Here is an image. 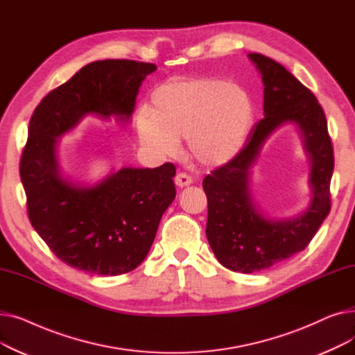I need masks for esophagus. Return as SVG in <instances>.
<instances>
[{
  "label": "esophagus",
  "mask_w": 355,
  "mask_h": 355,
  "mask_svg": "<svg viewBox=\"0 0 355 355\" xmlns=\"http://www.w3.org/2000/svg\"><path fill=\"white\" fill-rule=\"evenodd\" d=\"M174 181H175V185L177 187H187V185H190L191 182H193V178L189 175V174H185V173H178L177 175H175V178H174Z\"/></svg>",
  "instance_id": "1"
}]
</instances>
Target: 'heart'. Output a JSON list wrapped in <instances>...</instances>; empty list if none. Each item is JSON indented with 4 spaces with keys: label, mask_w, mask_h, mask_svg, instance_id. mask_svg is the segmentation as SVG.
I'll list each match as a JSON object with an SVG mask.
<instances>
[{
    "label": "heart",
    "mask_w": 355,
    "mask_h": 355,
    "mask_svg": "<svg viewBox=\"0 0 355 355\" xmlns=\"http://www.w3.org/2000/svg\"><path fill=\"white\" fill-rule=\"evenodd\" d=\"M253 119L248 93L207 76L173 78L157 86L149 112H141V141L162 154L187 139L190 155L202 165H221L243 145Z\"/></svg>",
    "instance_id": "heart-1"
}]
</instances>
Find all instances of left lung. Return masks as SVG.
<instances>
[{
    "mask_svg": "<svg viewBox=\"0 0 355 355\" xmlns=\"http://www.w3.org/2000/svg\"><path fill=\"white\" fill-rule=\"evenodd\" d=\"M249 58L262 73L265 118L260 119L245 146L225 165L202 180L209 216L206 234L218 262L230 270H265L302 252L331 211L334 148L325 112L313 93L282 64L263 54ZM295 121L302 129L310 154L314 198L300 218L266 220L254 209L248 189V170L258 148L273 128Z\"/></svg>",
    "mask_w": 355,
    "mask_h": 355,
    "instance_id": "obj_1",
    "label": "left lung"
}]
</instances>
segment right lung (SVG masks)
Listing matches in <instances>:
<instances>
[{
    "mask_svg": "<svg viewBox=\"0 0 355 355\" xmlns=\"http://www.w3.org/2000/svg\"><path fill=\"white\" fill-rule=\"evenodd\" d=\"M155 64L98 60L53 89L37 105L20 161L31 226L66 265L93 275L134 270L149 252L164 211L175 198V165L122 168L95 187L60 173L55 138L85 115L129 119L142 80Z\"/></svg>",
    "mask_w": 355,
    "mask_h": 355,
    "instance_id": "right-lung-1",
    "label": "right lung"
}]
</instances>
